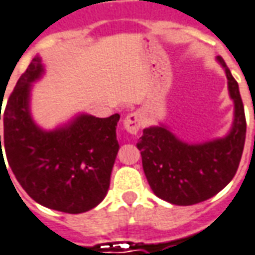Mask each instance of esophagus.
<instances>
[{
  "label": "esophagus",
  "mask_w": 255,
  "mask_h": 255,
  "mask_svg": "<svg viewBox=\"0 0 255 255\" xmlns=\"http://www.w3.org/2000/svg\"><path fill=\"white\" fill-rule=\"evenodd\" d=\"M124 128L130 134H137L141 128V117L138 113H130L124 121Z\"/></svg>",
  "instance_id": "obj_1"
}]
</instances>
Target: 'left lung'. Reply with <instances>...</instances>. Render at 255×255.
I'll return each instance as SVG.
<instances>
[{"instance_id":"1","label":"left lung","mask_w":255,"mask_h":255,"mask_svg":"<svg viewBox=\"0 0 255 255\" xmlns=\"http://www.w3.org/2000/svg\"><path fill=\"white\" fill-rule=\"evenodd\" d=\"M234 120L228 133L202 142L179 138L164 124L144 129L137 148L142 168L156 196L174 205H194L216 196L237 174L246 140V118L239 85L222 57ZM255 118V114H254Z\"/></svg>"}]
</instances>
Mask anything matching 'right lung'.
<instances>
[{
	"label": "right lung",
	"mask_w": 255,
	"mask_h": 255,
	"mask_svg": "<svg viewBox=\"0 0 255 255\" xmlns=\"http://www.w3.org/2000/svg\"><path fill=\"white\" fill-rule=\"evenodd\" d=\"M44 74L46 66L36 55L18 79L2 115L0 107V163L5 161L3 148L9 167L32 200L54 211L83 213L99 205L109 191L120 149V114L96 118L77 113L54 129H44L31 110L33 84Z\"/></svg>",
	"instance_id": "right-lung-1"
}]
</instances>
